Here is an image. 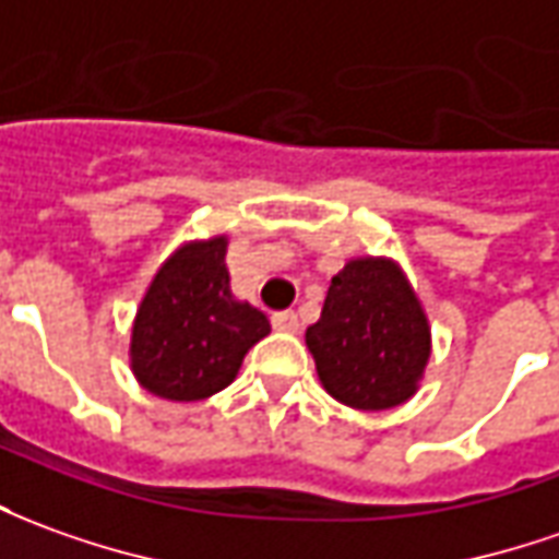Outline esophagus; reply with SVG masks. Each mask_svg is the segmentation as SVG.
<instances>
[{
  "label": "esophagus",
  "mask_w": 559,
  "mask_h": 559,
  "mask_svg": "<svg viewBox=\"0 0 559 559\" xmlns=\"http://www.w3.org/2000/svg\"><path fill=\"white\" fill-rule=\"evenodd\" d=\"M273 329L295 334V331L301 329V319H298V313H292V310H280V313H273Z\"/></svg>",
  "instance_id": "34e87169"
}]
</instances>
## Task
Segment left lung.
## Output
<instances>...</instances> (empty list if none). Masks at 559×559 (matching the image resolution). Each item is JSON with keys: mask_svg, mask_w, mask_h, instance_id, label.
Returning a JSON list of instances; mask_svg holds the SVG:
<instances>
[{"mask_svg": "<svg viewBox=\"0 0 559 559\" xmlns=\"http://www.w3.org/2000/svg\"><path fill=\"white\" fill-rule=\"evenodd\" d=\"M307 346L331 399L356 411H390L417 392L432 331L392 258H353L331 276Z\"/></svg>", "mask_w": 559, "mask_h": 559, "instance_id": "8db88e82", "label": "left lung"}]
</instances>
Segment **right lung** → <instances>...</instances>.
Segmentation results:
<instances>
[{
    "mask_svg": "<svg viewBox=\"0 0 559 559\" xmlns=\"http://www.w3.org/2000/svg\"><path fill=\"white\" fill-rule=\"evenodd\" d=\"M228 237L179 246L160 264L130 331V371L169 402L222 392L242 356L271 334L267 317L230 295Z\"/></svg>",
    "mask_w": 559,
    "mask_h": 559,
    "instance_id": "add662e5",
    "label": "right lung"
}]
</instances>
